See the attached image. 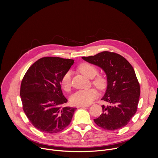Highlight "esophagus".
I'll return each mask as SVG.
<instances>
[{
	"instance_id": "34e87169",
	"label": "esophagus",
	"mask_w": 158,
	"mask_h": 158,
	"mask_svg": "<svg viewBox=\"0 0 158 158\" xmlns=\"http://www.w3.org/2000/svg\"><path fill=\"white\" fill-rule=\"evenodd\" d=\"M88 106H77V108H85V107H87Z\"/></svg>"
}]
</instances>
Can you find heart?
Here are the masks:
<instances>
[{
  "mask_svg": "<svg viewBox=\"0 0 158 158\" xmlns=\"http://www.w3.org/2000/svg\"><path fill=\"white\" fill-rule=\"evenodd\" d=\"M77 69L84 76L92 79V84L100 91L104 90L107 84V77L104 74H98V67L93 64L83 62L79 64ZM61 86L65 91H69L72 87L71 73L67 72L60 81ZM98 96V92L94 88L85 90H80L76 92L71 97L70 101L74 106H87L91 104Z\"/></svg>",
  "mask_w": 158,
  "mask_h": 158,
  "instance_id": "obj_1",
  "label": "heart"
}]
</instances>
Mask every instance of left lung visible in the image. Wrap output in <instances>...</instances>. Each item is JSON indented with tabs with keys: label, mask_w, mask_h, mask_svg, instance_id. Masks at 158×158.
<instances>
[{
	"label": "left lung",
	"mask_w": 158,
	"mask_h": 158,
	"mask_svg": "<svg viewBox=\"0 0 158 158\" xmlns=\"http://www.w3.org/2000/svg\"><path fill=\"white\" fill-rule=\"evenodd\" d=\"M96 65L106 74L107 87L102 101V113L94 123L107 131H115L126 126L138 109L140 85L131 64L122 56L103 51L94 56L82 57Z\"/></svg>",
	"instance_id": "8db88e82"
}]
</instances>
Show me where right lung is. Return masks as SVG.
<instances>
[{
	"instance_id": "obj_1",
	"label": "right lung",
	"mask_w": 158,
	"mask_h": 158,
	"mask_svg": "<svg viewBox=\"0 0 158 158\" xmlns=\"http://www.w3.org/2000/svg\"><path fill=\"white\" fill-rule=\"evenodd\" d=\"M74 60L44 57L34 62L22 80V109L31 124L41 132L57 133L69 126L76 108L62 107L67 100L60 81Z\"/></svg>"
}]
</instances>
